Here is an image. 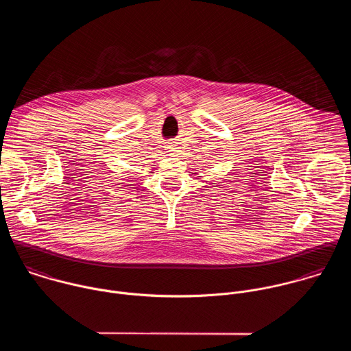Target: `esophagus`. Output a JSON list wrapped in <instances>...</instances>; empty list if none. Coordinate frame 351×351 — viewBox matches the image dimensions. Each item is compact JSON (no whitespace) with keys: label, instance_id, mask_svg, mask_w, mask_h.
<instances>
[{"label":"esophagus","instance_id":"esophagus-1","mask_svg":"<svg viewBox=\"0 0 351 351\" xmlns=\"http://www.w3.org/2000/svg\"><path fill=\"white\" fill-rule=\"evenodd\" d=\"M166 149H167V151H169L171 155H178V151H180L178 150V147H177L176 145H173V143H170Z\"/></svg>","mask_w":351,"mask_h":351}]
</instances>
